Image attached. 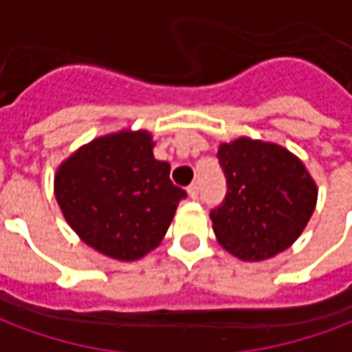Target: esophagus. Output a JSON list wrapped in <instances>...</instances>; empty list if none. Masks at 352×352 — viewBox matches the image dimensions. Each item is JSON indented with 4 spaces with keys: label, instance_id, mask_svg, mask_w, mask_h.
<instances>
[{
    "label": "esophagus",
    "instance_id": "obj_1",
    "mask_svg": "<svg viewBox=\"0 0 352 352\" xmlns=\"http://www.w3.org/2000/svg\"><path fill=\"white\" fill-rule=\"evenodd\" d=\"M188 196H190L192 199H198V196H199V184L198 183H192L190 186H188Z\"/></svg>",
    "mask_w": 352,
    "mask_h": 352
}]
</instances>
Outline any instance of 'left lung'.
Returning <instances> with one entry per match:
<instances>
[{
  "label": "left lung",
  "mask_w": 352,
  "mask_h": 352,
  "mask_svg": "<svg viewBox=\"0 0 352 352\" xmlns=\"http://www.w3.org/2000/svg\"><path fill=\"white\" fill-rule=\"evenodd\" d=\"M226 196L211 209L219 243L241 260H265L302 234L317 204V186L283 146L237 139L219 148Z\"/></svg>",
  "instance_id": "8db88e82"
}]
</instances>
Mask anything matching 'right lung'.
Segmentation results:
<instances>
[{
  "mask_svg": "<svg viewBox=\"0 0 352 352\" xmlns=\"http://www.w3.org/2000/svg\"><path fill=\"white\" fill-rule=\"evenodd\" d=\"M168 162L154 160L146 131L92 141L62 164L58 206L82 241L116 260L158 247L186 192L171 183Z\"/></svg>",
  "mask_w": 352,
  "mask_h": 352,
  "instance_id": "1",
  "label": "right lung"
}]
</instances>
